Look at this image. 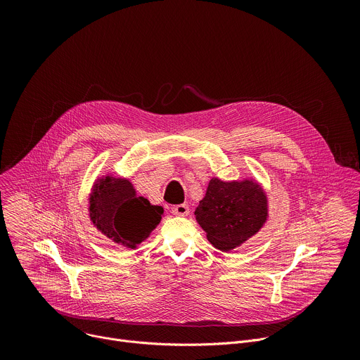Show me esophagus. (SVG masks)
<instances>
[{
    "mask_svg": "<svg viewBox=\"0 0 360 360\" xmlns=\"http://www.w3.org/2000/svg\"><path fill=\"white\" fill-rule=\"evenodd\" d=\"M172 214L176 215V217H186L189 214V207L185 203L175 205V207L172 208Z\"/></svg>",
    "mask_w": 360,
    "mask_h": 360,
    "instance_id": "34e87169",
    "label": "esophagus"
}]
</instances>
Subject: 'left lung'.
Returning a JSON list of instances; mask_svg holds the SVG:
<instances>
[{"label":"left lung","instance_id":"1","mask_svg":"<svg viewBox=\"0 0 360 360\" xmlns=\"http://www.w3.org/2000/svg\"><path fill=\"white\" fill-rule=\"evenodd\" d=\"M195 218L208 240L219 250H232L252 238L268 218V199L253 179L210 181Z\"/></svg>","mask_w":360,"mask_h":360}]
</instances>
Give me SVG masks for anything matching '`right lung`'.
I'll return each instance as SVG.
<instances>
[{"instance_id":"right-lung-1","label":"right lung","mask_w":360,"mask_h":360,"mask_svg":"<svg viewBox=\"0 0 360 360\" xmlns=\"http://www.w3.org/2000/svg\"><path fill=\"white\" fill-rule=\"evenodd\" d=\"M164 208L138 196L132 184L111 175L99 178L89 195V218L94 226L129 249L136 248L157 228Z\"/></svg>"}]
</instances>
